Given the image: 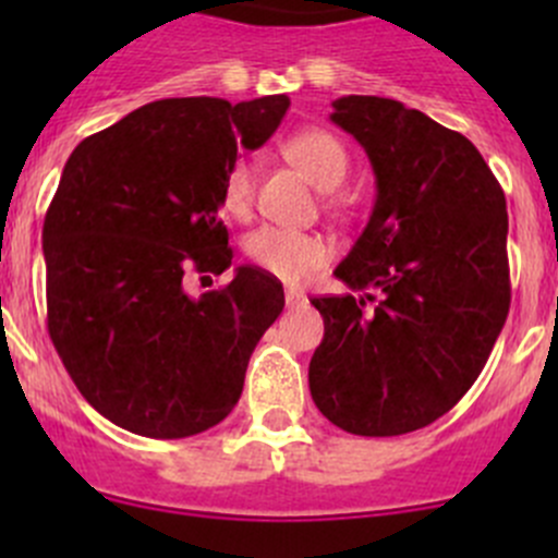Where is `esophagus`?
<instances>
[{"mask_svg":"<svg viewBox=\"0 0 558 558\" xmlns=\"http://www.w3.org/2000/svg\"><path fill=\"white\" fill-rule=\"evenodd\" d=\"M305 302H307V296L302 294V291L286 289V305H289V307H300V305H305Z\"/></svg>","mask_w":558,"mask_h":558,"instance_id":"1","label":"esophagus"}]
</instances>
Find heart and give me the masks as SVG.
<instances>
[{"instance_id":"obj_1","label":"heart","mask_w":558,"mask_h":558,"mask_svg":"<svg viewBox=\"0 0 558 558\" xmlns=\"http://www.w3.org/2000/svg\"><path fill=\"white\" fill-rule=\"evenodd\" d=\"M283 154L320 191H331L345 180L348 150L326 129H300L283 140ZM221 205L232 216L243 218L253 205V161L238 156L221 180ZM245 253L258 269L283 283H305L331 258V245L311 232L283 227H258L247 234Z\"/></svg>"}]
</instances>
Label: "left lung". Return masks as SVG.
<instances>
[{"instance_id":"left-lung-1","label":"left lung","mask_w":558,"mask_h":558,"mask_svg":"<svg viewBox=\"0 0 558 558\" xmlns=\"http://www.w3.org/2000/svg\"><path fill=\"white\" fill-rule=\"evenodd\" d=\"M331 107V121L367 150L378 194L335 269L364 296L311 300L324 340L307 380L340 429L408 435L470 391L508 318L505 191L464 134L421 110L356 94Z\"/></svg>"}]
</instances>
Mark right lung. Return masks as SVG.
Segmentation results:
<instances>
[{
    "label": "right lung",
    "mask_w": 558,
    "mask_h": 558,
    "mask_svg": "<svg viewBox=\"0 0 558 558\" xmlns=\"http://www.w3.org/2000/svg\"><path fill=\"white\" fill-rule=\"evenodd\" d=\"M289 105L159 99L66 159L43 223L48 331L77 391L121 429L178 440L238 404L283 286L247 264L202 296L185 286L232 267L223 172L238 148L272 137Z\"/></svg>",
    "instance_id": "obj_1"
}]
</instances>
